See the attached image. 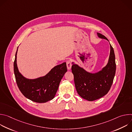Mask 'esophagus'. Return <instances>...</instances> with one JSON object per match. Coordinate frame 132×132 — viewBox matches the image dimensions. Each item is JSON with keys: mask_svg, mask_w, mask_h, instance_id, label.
I'll return each mask as SVG.
<instances>
[{"mask_svg": "<svg viewBox=\"0 0 132 132\" xmlns=\"http://www.w3.org/2000/svg\"><path fill=\"white\" fill-rule=\"evenodd\" d=\"M66 63H67V69H68V70H70V68H71V66H72L71 63V62H70L69 60H68V61H67Z\"/></svg>", "mask_w": 132, "mask_h": 132, "instance_id": "34e87169", "label": "esophagus"}]
</instances>
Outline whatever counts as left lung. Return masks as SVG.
<instances>
[{"mask_svg":"<svg viewBox=\"0 0 132 132\" xmlns=\"http://www.w3.org/2000/svg\"><path fill=\"white\" fill-rule=\"evenodd\" d=\"M97 35L99 38L109 41L104 35L99 33H97ZM110 45L108 62L98 72H88L78 64L72 62L71 70L75 87L78 95L85 100L89 101L97 100L106 95L111 88L116 74V64L114 50L110 43Z\"/></svg>","mask_w":132,"mask_h":132,"instance_id":"1","label":"left lung"}]
</instances>
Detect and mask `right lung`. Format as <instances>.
Returning <instances> with one entry per match:
<instances>
[{
    "instance_id": "obj_1",
    "label": "right lung",
    "mask_w": 132,
    "mask_h": 132,
    "mask_svg": "<svg viewBox=\"0 0 132 132\" xmlns=\"http://www.w3.org/2000/svg\"><path fill=\"white\" fill-rule=\"evenodd\" d=\"M18 48L13 66L19 89L25 97L33 102L45 103L52 100L55 97L62 78L67 71L66 63L54 67L44 76L35 79L27 78L19 72L17 66Z\"/></svg>"
}]
</instances>
